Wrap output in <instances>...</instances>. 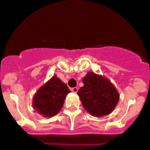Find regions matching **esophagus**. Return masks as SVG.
<instances>
[{
    "instance_id": "34e87169",
    "label": "esophagus",
    "mask_w": 150,
    "mask_h": 150,
    "mask_svg": "<svg viewBox=\"0 0 150 150\" xmlns=\"http://www.w3.org/2000/svg\"><path fill=\"white\" fill-rule=\"evenodd\" d=\"M78 88H77V87H74V88H72V92H74V93H77V91H78Z\"/></svg>"
}]
</instances>
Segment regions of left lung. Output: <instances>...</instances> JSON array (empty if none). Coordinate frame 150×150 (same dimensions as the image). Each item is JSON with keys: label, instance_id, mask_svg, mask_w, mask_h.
<instances>
[{"label": "left lung", "instance_id": "left-lung-1", "mask_svg": "<svg viewBox=\"0 0 150 150\" xmlns=\"http://www.w3.org/2000/svg\"><path fill=\"white\" fill-rule=\"evenodd\" d=\"M82 81L83 86L78 90V95L84 109L93 117L110 114L120 100L114 84L105 77L92 72H88Z\"/></svg>", "mask_w": 150, "mask_h": 150}]
</instances>
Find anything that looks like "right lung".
Segmentation results:
<instances>
[{"mask_svg": "<svg viewBox=\"0 0 150 150\" xmlns=\"http://www.w3.org/2000/svg\"><path fill=\"white\" fill-rule=\"evenodd\" d=\"M69 92L67 86L54 75L36 91L32 105L39 114L50 118L59 114Z\"/></svg>", "mask_w": 150, "mask_h": 150, "instance_id": "obj_1", "label": "right lung"}]
</instances>
